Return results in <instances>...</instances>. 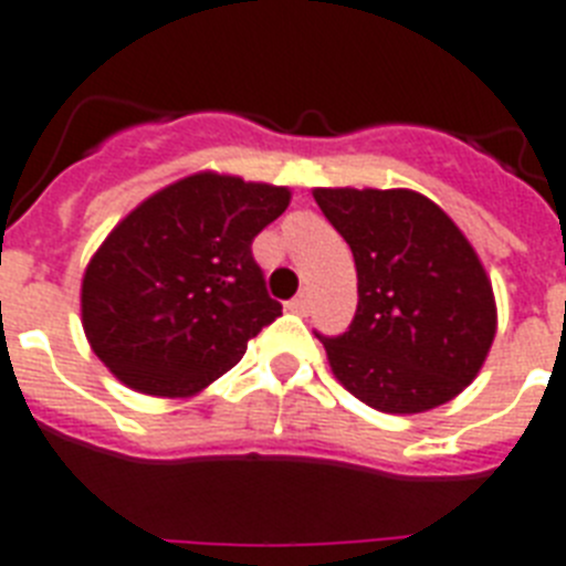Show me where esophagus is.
<instances>
[{
    "instance_id": "1",
    "label": "esophagus",
    "mask_w": 566,
    "mask_h": 566,
    "mask_svg": "<svg viewBox=\"0 0 566 566\" xmlns=\"http://www.w3.org/2000/svg\"><path fill=\"white\" fill-rule=\"evenodd\" d=\"M289 312H294V315H306L308 312V294H297L294 301L286 303Z\"/></svg>"
}]
</instances>
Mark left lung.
Masks as SVG:
<instances>
[{"instance_id": "1", "label": "left lung", "mask_w": 566, "mask_h": 566, "mask_svg": "<svg viewBox=\"0 0 566 566\" xmlns=\"http://www.w3.org/2000/svg\"><path fill=\"white\" fill-rule=\"evenodd\" d=\"M357 269L349 332L321 337L346 392L386 415L441 407L478 378L499 329L490 274L452 217L412 188H315Z\"/></svg>"}]
</instances>
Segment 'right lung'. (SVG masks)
Masks as SVG:
<instances>
[{
  "instance_id": "add662e5",
  "label": "right lung",
  "mask_w": 566,
  "mask_h": 566,
  "mask_svg": "<svg viewBox=\"0 0 566 566\" xmlns=\"http://www.w3.org/2000/svg\"><path fill=\"white\" fill-rule=\"evenodd\" d=\"M292 191L223 171L188 174L145 197L91 254L82 329L119 384L151 398H195L280 317L251 240Z\"/></svg>"
}]
</instances>
